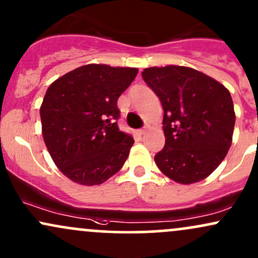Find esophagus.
<instances>
[{"label": "esophagus", "mask_w": 258, "mask_h": 258, "mask_svg": "<svg viewBox=\"0 0 258 258\" xmlns=\"http://www.w3.org/2000/svg\"><path fill=\"white\" fill-rule=\"evenodd\" d=\"M138 134H140L141 136H143L144 134H146V130H144V128L143 130H140V131H138Z\"/></svg>", "instance_id": "34e87169"}]
</instances>
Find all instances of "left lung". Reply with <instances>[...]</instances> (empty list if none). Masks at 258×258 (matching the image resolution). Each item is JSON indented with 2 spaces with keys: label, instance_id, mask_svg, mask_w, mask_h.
<instances>
[{
  "label": "left lung",
  "instance_id": "left-lung-1",
  "mask_svg": "<svg viewBox=\"0 0 258 258\" xmlns=\"http://www.w3.org/2000/svg\"><path fill=\"white\" fill-rule=\"evenodd\" d=\"M142 78L164 110L165 146L154 157L158 168L185 185L207 177L233 140L235 112L229 90L205 73L182 66L151 67Z\"/></svg>",
  "mask_w": 258,
  "mask_h": 258
}]
</instances>
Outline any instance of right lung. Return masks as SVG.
Wrapping results in <instances>:
<instances>
[{
	"label": "right lung",
	"instance_id": "obj_1",
	"mask_svg": "<svg viewBox=\"0 0 258 258\" xmlns=\"http://www.w3.org/2000/svg\"><path fill=\"white\" fill-rule=\"evenodd\" d=\"M137 73L130 67L86 64L49 87L40 107L42 137L69 179L99 185L122 168L135 141L118 130L117 99Z\"/></svg>",
	"mask_w": 258,
	"mask_h": 258
}]
</instances>
